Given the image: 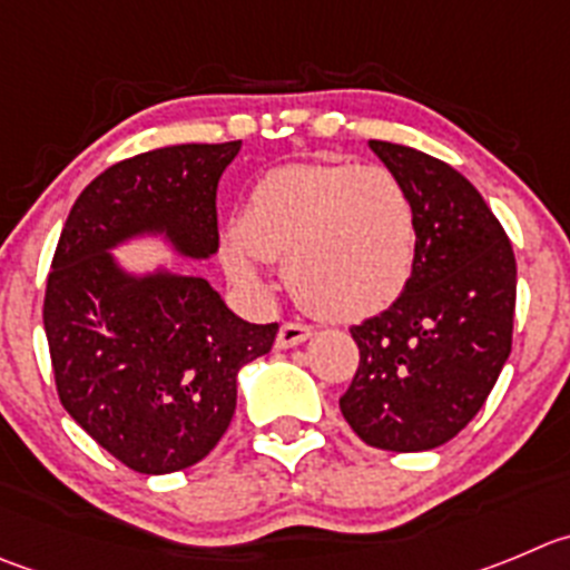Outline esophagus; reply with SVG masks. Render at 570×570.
<instances>
[{"label": "esophagus", "mask_w": 570, "mask_h": 570, "mask_svg": "<svg viewBox=\"0 0 570 570\" xmlns=\"http://www.w3.org/2000/svg\"><path fill=\"white\" fill-rule=\"evenodd\" d=\"M311 335H313V330L307 327V324L285 322L279 327V333H276V346H279V350H291V346H299L302 341H307Z\"/></svg>", "instance_id": "34e87169"}]
</instances>
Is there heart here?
Returning a JSON list of instances; mask_svg holds the SVG:
<instances>
[{
  "mask_svg": "<svg viewBox=\"0 0 570 570\" xmlns=\"http://www.w3.org/2000/svg\"><path fill=\"white\" fill-rule=\"evenodd\" d=\"M265 259H285L296 299L330 322H361L400 299L416 259V215L389 167L296 161L263 173L220 240L243 288H265Z\"/></svg>",
  "mask_w": 570,
  "mask_h": 570,
  "instance_id": "b5f03b06",
  "label": "heart"
}]
</instances>
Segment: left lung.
I'll return each mask as SVG.
<instances>
[{"instance_id":"8db88e82","label":"left lung","mask_w":570,"mask_h":570,"mask_svg":"<svg viewBox=\"0 0 570 570\" xmlns=\"http://www.w3.org/2000/svg\"><path fill=\"white\" fill-rule=\"evenodd\" d=\"M370 148L414 200L416 259L400 299L350 330L361 363L338 405L372 448L433 451L479 414L512 352L518 268L462 173L405 145Z\"/></svg>"}]
</instances>
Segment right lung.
Here are the masks:
<instances>
[{
  "mask_svg": "<svg viewBox=\"0 0 570 570\" xmlns=\"http://www.w3.org/2000/svg\"><path fill=\"white\" fill-rule=\"evenodd\" d=\"M237 142L173 145L117 161L75 200L45 296L58 397L114 459L145 475L193 468L229 428L237 372L279 324L235 316L204 276L134 274L114 248L159 237L173 254L218 252L215 193Z\"/></svg>",
  "mask_w": 570,
  "mask_h": 570,
  "instance_id": "add662e5",
  "label": "right lung"
}]
</instances>
